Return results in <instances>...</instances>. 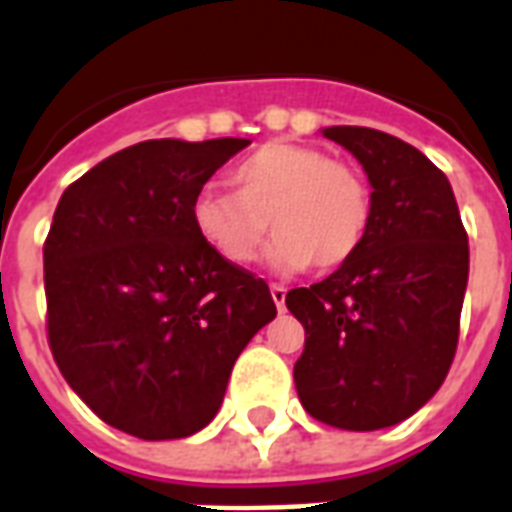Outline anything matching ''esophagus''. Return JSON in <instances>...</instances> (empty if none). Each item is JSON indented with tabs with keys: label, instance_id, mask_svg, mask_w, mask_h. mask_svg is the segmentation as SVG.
I'll use <instances>...</instances> for the list:
<instances>
[{
	"label": "esophagus",
	"instance_id": "esophagus-1",
	"mask_svg": "<svg viewBox=\"0 0 512 512\" xmlns=\"http://www.w3.org/2000/svg\"><path fill=\"white\" fill-rule=\"evenodd\" d=\"M285 293H288V290L282 288V285H277V282H271V299H274V304H277L279 312L285 310Z\"/></svg>",
	"mask_w": 512,
	"mask_h": 512
}]
</instances>
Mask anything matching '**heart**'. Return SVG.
I'll list each match as a JSON object with an SVG mask.
<instances>
[{
	"label": "heart",
	"mask_w": 512,
	"mask_h": 512,
	"mask_svg": "<svg viewBox=\"0 0 512 512\" xmlns=\"http://www.w3.org/2000/svg\"><path fill=\"white\" fill-rule=\"evenodd\" d=\"M230 183L233 191H197L189 208L191 230L230 266L255 260L266 227L277 230L268 260L279 271L312 263L337 268L365 244L373 219L370 183L354 164L318 147L268 142L235 164Z\"/></svg>",
	"instance_id": "b5f03b06"
}]
</instances>
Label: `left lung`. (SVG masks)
I'll return each instance as SVG.
<instances>
[{"label": "left lung", "instance_id": "8db88e82", "mask_svg": "<svg viewBox=\"0 0 512 512\" xmlns=\"http://www.w3.org/2000/svg\"><path fill=\"white\" fill-rule=\"evenodd\" d=\"M373 186L362 249L332 277L285 296L304 326L293 367L301 406L343 430L397 425L450 373L469 279V238L450 180L428 156L376 128L332 126Z\"/></svg>", "mask_w": 512, "mask_h": 512}]
</instances>
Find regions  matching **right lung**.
<instances>
[{
	"label": "right lung",
	"mask_w": 512,
	"mask_h": 512,
	"mask_svg": "<svg viewBox=\"0 0 512 512\" xmlns=\"http://www.w3.org/2000/svg\"><path fill=\"white\" fill-rule=\"evenodd\" d=\"M249 139H147L73 180L43 244L54 362L106 425L183 439L222 406L246 343L277 307L252 271L191 230L197 191Z\"/></svg>",
	"instance_id": "obj_1"
}]
</instances>
